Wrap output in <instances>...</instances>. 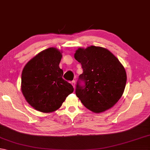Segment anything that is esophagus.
Here are the masks:
<instances>
[{"mask_svg":"<svg viewBox=\"0 0 150 150\" xmlns=\"http://www.w3.org/2000/svg\"><path fill=\"white\" fill-rule=\"evenodd\" d=\"M71 84L72 85V86L74 87V88H75V80H72L71 82Z\"/></svg>","mask_w":150,"mask_h":150,"instance_id":"1","label":"esophagus"}]
</instances>
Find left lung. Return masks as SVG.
<instances>
[{
    "mask_svg": "<svg viewBox=\"0 0 150 150\" xmlns=\"http://www.w3.org/2000/svg\"><path fill=\"white\" fill-rule=\"evenodd\" d=\"M74 57L83 69L76 84L77 97L93 112L112 108L122 96L127 81L125 70L118 59L108 50L94 46L78 49Z\"/></svg>",
    "mask_w": 150,
    "mask_h": 150,
    "instance_id": "left-lung-1",
    "label": "left lung"
}]
</instances>
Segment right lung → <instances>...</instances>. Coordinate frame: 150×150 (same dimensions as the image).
Returning a JSON list of instances; mask_svg holds the SVG:
<instances>
[{
  "instance_id": "right-lung-1",
  "label": "right lung",
  "mask_w": 150,
  "mask_h": 150,
  "mask_svg": "<svg viewBox=\"0 0 150 150\" xmlns=\"http://www.w3.org/2000/svg\"><path fill=\"white\" fill-rule=\"evenodd\" d=\"M62 55L55 47L42 51L27 63L21 74V91L25 99L38 111L52 112L74 91L63 78L59 68Z\"/></svg>"
}]
</instances>
